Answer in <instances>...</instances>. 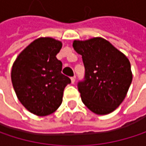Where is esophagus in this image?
<instances>
[{
    "instance_id": "1",
    "label": "esophagus",
    "mask_w": 146,
    "mask_h": 146,
    "mask_svg": "<svg viewBox=\"0 0 146 146\" xmlns=\"http://www.w3.org/2000/svg\"><path fill=\"white\" fill-rule=\"evenodd\" d=\"M71 81H72V84H74V83H75V77H72V78H71Z\"/></svg>"
}]
</instances>
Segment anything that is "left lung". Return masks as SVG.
Returning a JSON list of instances; mask_svg holds the SVG:
<instances>
[{"label":"left lung","instance_id":"left-lung-1","mask_svg":"<svg viewBox=\"0 0 146 146\" xmlns=\"http://www.w3.org/2000/svg\"><path fill=\"white\" fill-rule=\"evenodd\" d=\"M73 46L82 56L85 69L84 79L78 83L83 103L99 115L113 111L124 100L132 83L129 59L102 38L74 40Z\"/></svg>","mask_w":146,"mask_h":146}]
</instances>
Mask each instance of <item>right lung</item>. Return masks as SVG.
Instances as JSON below:
<instances>
[{"label": "right lung", "mask_w": 146, "mask_h": 146, "mask_svg": "<svg viewBox=\"0 0 146 146\" xmlns=\"http://www.w3.org/2000/svg\"><path fill=\"white\" fill-rule=\"evenodd\" d=\"M62 42L40 38L17 56L12 69V82L23 106L37 116L53 113L62 104L65 87L71 79L62 73V63L56 58Z\"/></svg>", "instance_id": "obj_1"}]
</instances>
